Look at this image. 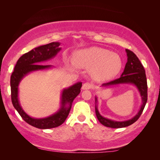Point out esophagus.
I'll use <instances>...</instances> for the list:
<instances>
[{
	"label": "esophagus",
	"instance_id": "1",
	"mask_svg": "<svg viewBox=\"0 0 160 160\" xmlns=\"http://www.w3.org/2000/svg\"><path fill=\"white\" fill-rule=\"evenodd\" d=\"M92 87V85L91 84H89V83H88V82H86L83 84L82 89H84V90H85V89H91Z\"/></svg>",
	"mask_w": 160,
	"mask_h": 160
}]
</instances>
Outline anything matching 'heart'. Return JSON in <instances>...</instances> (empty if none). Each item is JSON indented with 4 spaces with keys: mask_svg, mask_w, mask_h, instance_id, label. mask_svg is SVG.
Returning a JSON list of instances; mask_svg holds the SVG:
<instances>
[{
    "mask_svg": "<svg viewBox=\"0 0 160 160\" xmlns=\"http://www.w3.org/2000/svg\"><path fill=\"white\" fill-rule=\"evenodd\" d=\"M72 62L79 68L90 70L92 77L96 81L110 80L116 77L122 68V60L119 54L98 47L76 52Z\"/></svg>",
    "mask_w": 160,
    "mask_h": 160,
    "instance_id": "b5f03b06",
    "label": "heart"
}]
</instances>
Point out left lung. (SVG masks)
Listing matches in <instances>:
<instances>
[{"label": "left lung", "instance_id": "8db88e82", "mask_svg": "<svg viewBox=\"0 0 160 160\" xmlns=\"http://www.w3.org/2000/svg\"><path fill=\"white\" fill-rule=\"evenodd\" d=\"M127 56H128V62L125 65V68L123 73H122L120 78H117L106 84H102V87H108L113 85L119 84H132L136 87L138 90L140 95L141 97L142 104L138 112L135 117L132 119L126 120V121H116L108 118L103 117L100 115L98 109V98L95 97V113L97 116L98 119L101 123L102 125L111 128H125V127L130 126L134 123L139 119L141 117L142 112H143L144 107H145L146 102H147V80H146V76L145 70L143 65L141 64V61L138 58V57L133 53L132 51L129 49H126Z\"/></svg>", "mask_w": 160, "mask_h": 160}]
</instances>
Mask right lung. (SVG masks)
I'll return each instance as SVG.
<instances>
[{
	"label": "right lung",
	"mask_w": 160,
	"mask_h": 160,
	"mask_svg": "<svg viewBox=\"0 0 160 160\" xmlns=\"http://www.w3.org/2000/svg\"><path fill=\"white\" fill-rule=\"evenodd\" d=\"M60 45V43L59 42H52L46 45L39 46L24 54L17 60L14 71L11 76V92L13 106L27 123L39 129H50L61 125L68 116L73 100L80 93L82 86V82H77L68 88L62 89L60 109L48 117L41 119L31 117L22 108L18 98L19 83L25 76L31 72L52 68V65H44L40 63L54 58L61 50Z\"/></svg>",
	"instance_id": "right-lung-1"
}]
</instances>
